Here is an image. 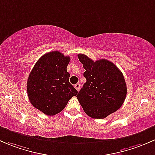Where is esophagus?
<instances>
[{
  "label": "esophagus",
  "instance_id": "obj_1",
  "mask_svg": "<svg viewBox=\"0 0 155 155\" xmlns=\"http://www.w3.org/2000/svg\"><path fill=\"white\" fill-rule=\"evenodd\" d=\"M74 87H75V88L76 89V90H77V91H79V89H80V84H79V83H77V84H76V85H74Z\"/></svg>",
  "mask_w": 155,
  "mask_h": 155
}]
</instances>
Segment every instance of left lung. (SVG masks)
Instances as JSON below:
<instances>
[{
	"label": "left lung",
	"mask_w": 155,
	"mask_h": 155,
	"mask_svg": "<svg viewBox=\"0 0 155 155\" xmlns=\"http://www.w3.org/2000/svg\"><path fill=\"white\" fill-rule=\"evenodd\" d=\"M78 58L83 64L86 82L76 95L85 113L102 119L118 110L124 103L127 85L120 70L106 59L94 61L84 54Z\"/></svg>",
	"instance_id": "obj_1"
}]
</instances>
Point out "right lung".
<instances>
[{
	"instance_id": "right-lung-1",
	"label": "right lung",
	"mask_w": 155,
	"mask_h": 155,
	"mask_svg": "<svg viewBox=\"0 0 155 155\" xmlns=\"http://www.w3.org/2000/svg\"><path fill=\"white\" fill-rule=\"evenodd\" d=\"M70 58L58 51L42 56L30 73L27 91L31 104L45 115L61 112L78 91L69 82L67 71Z\"/></svg>"
}]
</instances>
